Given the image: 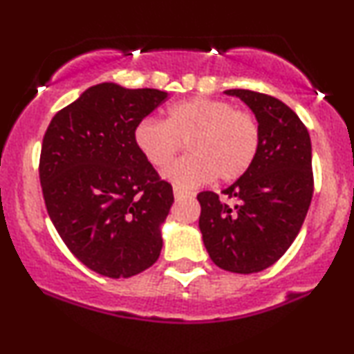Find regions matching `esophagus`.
Masks as SVG:
<instances>
[{"label":"esophagus","mask_w":354,"mask_h":354,"mask_svg":"<svg viewBox=\"0 0 354 354\" xmlns=\"http://www.w3.org/2000/svg\"><path fill=\"white\" fill-rule=\"evenodd\" d=\"M173 191H174V199H176V201H180L183 198H191V196H194V193H191V191H185L178 188V186H174Z\"/></svg>","instance_id":"1"}]
</instances>
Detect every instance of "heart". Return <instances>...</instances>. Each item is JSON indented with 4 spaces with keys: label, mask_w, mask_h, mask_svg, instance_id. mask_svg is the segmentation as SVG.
Wrapping results in <instances>:
<instances>
[{
    "label": "heart",
    "mask_w": 354,
    "mask_h": 354,
    "mask_svg": "<svg viewBox=\"0 0 354 354\" xmlns=\"http://www.w3.org/2000/svg\"><path fill=\"white\" fill-rule=\"evenodd\" d=\"M133 140L156 168L171 163L186 142L189 155L168 166L163 176L178 188H194L212 178L234 181L245 174L261 147V127L247 110L232 109L224 100L193 97L169 105L165 120H140Z\"/></svg>",
    "instance_id": "1"
}]
</instances>
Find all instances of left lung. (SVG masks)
Masks as SVG:
<instances>
[{"label":"left lung","instance_id":"left-lung-1","mask_svg":"<svg viewBox=\"0 0 354 354\" xmlns=\"http://www.w3.org/2000/svg\"><path fill=\"white\" fill-rule=\"evenodd\" d=\"M225 93L255 113L261 147L247 173L221 191L223 198L198 194L199 229L216 266L254 274L279 261L300 232L313 196L312 142L299 115L275 97L245 88Z\"/></svg>","mask_w":354,"mask_h":354}]
</instances>
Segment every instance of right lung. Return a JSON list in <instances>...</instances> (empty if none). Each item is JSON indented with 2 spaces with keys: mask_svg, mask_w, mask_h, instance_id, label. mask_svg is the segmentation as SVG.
I'll list each match as a JSON object with an SVG mask.
<instances>
[{
  "mask_svg": "<svg viewBox=\"0 0 354 354\" xmlns=\"http://www.w3.org/2000/svg\"><path fill=\"white\" fill-rule=\"evenodd\" d=\"M168 93L104 82L59 110L42 138L39 180L64 244L85 267L129 279L158 261L174 201L133 140Z\"/></svg>",
  "mask_w": 354,
  "mask_h": 354,
  "instance_id": "1",
  "label": "right lung"
}]
</instances>
